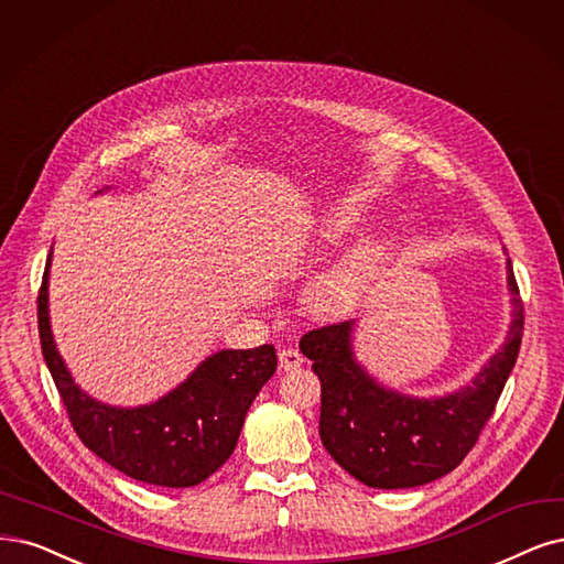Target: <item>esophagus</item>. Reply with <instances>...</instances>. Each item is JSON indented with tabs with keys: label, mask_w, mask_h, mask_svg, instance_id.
<instances>
[{
	"label": "esophagus",
	"mask_w": 564,
	"mask_h": 564,
	"mask_svg": "<svg viewBox=\"0 0 564 564\" xmlns=\"http://www.w3.org/2000/svg\"><path fill=\"white\" fill-rule=\"evenodd\" d=\"M302 362H304L302 352L295 350V348H283V350L279 352V367H281L283 371H295V369L302 367Z\"/></svg>",
	"instance_id": "1"
}]
</instances>
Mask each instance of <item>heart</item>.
<instances>
[{
  "mask_svg": "<svg viewBox=\"0 0 564 564\" xmlns=\"http://www.w3.org/2000/svg\"><path fill=\"white\" fill-rule=\"evenodd\" d=\"M379 264V250L371 241H362L350 253L323 276L316 285L314 300L321 308H335L341 304L352 288H358L369 279V274Z\"/></svg>",
  "mask_w": 564,
  "mask_h": 564,
  "instance_id": "1",
  "label": "heart"
}]
</instances>
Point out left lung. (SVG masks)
I'll list each match as a JSON object with an SVG mask.
<instances>
[{
	"mask_svg": "<svg viewBox=\"0 0 564 564\" xmlns=\"http://www.w3.org/2000/svg\"><path fill=\"white\" fill-rule=\"evenodd\" d=\"M513 323L507 344L471 386L448 398L413 400L373 381L350 350V323L311 329L300 350L321 379V440L369 488H415L465 460L495 411L523 341V300L509 262Z\"/></svg>",
	"mask_w": 564,
	"mask_h": 564,
	"instance_id": "8db88e82",
	"label": "left lung"
}]
</instances>
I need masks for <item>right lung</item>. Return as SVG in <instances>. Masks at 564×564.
<instances>
[{"mask_svg":"<svg viewBox=\"0 0 564 564\" xmlns=\"http://www.w3.org/2000/svg\"><path fill=\"white\" fill-rule=\"evenodd\" d=\"M48 267L36 297L41 352L78 440L104 463L141 484L191 488L232 455L246 413L274 377V346L220 350L155 404L116 409L90 400L72 381L48 323Z\"/></svg>","mask_w":564,"mask_h":564,"instance_id":"1","label":"right lung"}]
</instances>
